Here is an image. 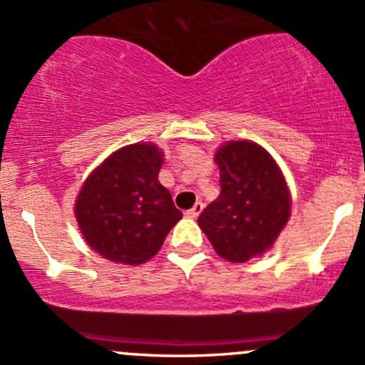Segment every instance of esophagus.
Here are the masks:
<instances>
[{"mask_svg":"<svg viewBox=\"0 0 365 365\" xmlns=\"http://www.w3.org/2000/svg\"><path fill=\"white\" fill-rule=\"evenodd\" d=\"M201 210H203V203H196L192 206V208L187 210L185 215L189 217V219H197V217H200V213H201Z\"/></svg>","mask_w":365,"mask_h":365,"instance_id":"34e87169","label":"esophagus"}]
</instances>
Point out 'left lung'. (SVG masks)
<instances>
[{
    "instance_id": "8db88e82",
    "label": "left lung",
    "mask_w": 365,
    "mask_h": 365,
    "mask_svg": "<svg viewBox=\"0 0 365 365\" xmlns=\"http://www.w3.org/2000/svg\"><path fill=\"white\" fill-rule=\"evenodd\" d=\"M220 196L197 224L230 263H245L274 247L292 217V192L277 160L249 139L217 148Z\"/></svg>"
}]
</instances>
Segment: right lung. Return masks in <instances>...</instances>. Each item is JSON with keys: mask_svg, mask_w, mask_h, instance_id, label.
Returning <instances> with one entry per match:
<instances>
[{"mask_svg": "<svg viewBox=\"0 0 365 365\" xmlns=\"http://www.w3.org/2000/svg\"><path fill=\"white\" fill-rule=\"evenodd\" d=\"M164 152L134 143L106 157L81 185L73 215L91 251L118 264L146 263L182 219L159 182Z\"/></svg>", "mask_w": 365, "mask_h": 365, "instance_id": "1", "label": "right lung"}]
</instances>
